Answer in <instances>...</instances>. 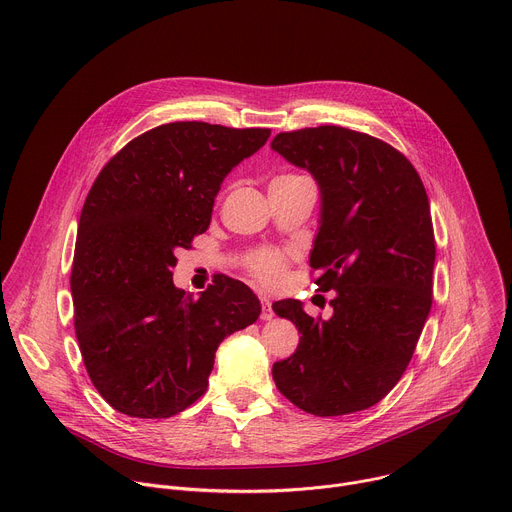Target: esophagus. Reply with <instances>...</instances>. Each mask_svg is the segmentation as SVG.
I'll use <instances>...</instances> for the list:
<instances>
[{
    "label": "esophagus",
    "instance_id": "1",
    "mask_svg": "<svg viewBox=\"0 0 512 512\" xmlns=\"http://www.w3.org/2000/svg\"><path fill=\"white\" fill-rule=\"evenodd\" d=\"M275 314L271 310V302L267 298H261V320H271Z\"/></svg>",
    "mask_w": 512,
    "mask_h": 512
}]
</instances>
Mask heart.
<instances>
[{"label":"heart","mask_w":512,"mask_h":512,"mask_svg":"<svg viewBox=\"0 0 512 512\" xmlns=\"http://www.w3.org/2000/svg\"><path fill=\"white\" fill-rule=\"evenodd\" d=\"M296 180H308V178H304L300 174H283V176L275 178L273 184L296 182ZM245 265L257 281H261L265 285H277L283 279V273L287 267V255L279 249H255L247 255Z\"/></svg>","instance_id":"b5f03b06"}]
</instances>
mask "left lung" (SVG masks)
<instances>
[{"label": "left lung", "instance_id": "left-lung-1", "mask_svg": "<svg viewBox=\"0 0 512 512\" xmlns=\"http://www.w3.org/2000/svg\"><path fill=\"white\" fill-rule=\"evenodd\" d=\"M271 148L320 184L310 265L318 291H336L330 320L298 300L273 304L302 334L273 364V381L318 417L369 409L399 383L431 310L435 239L423 182L393 145L338 125L277 133Z\"/></svg>", "mask_w": 512, "mask_h": 512}]
</instances>
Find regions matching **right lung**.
<instances>
[{
  "label": "right lung",
  "mask_w": 512,
  "mask_h": 512,
  "mask_svg": "<svg viewBox=\"0 0 512 512\" xmlns=\"http://www.w3.org/2000/svg\"><path fill=\"white\" fill-rule=\"evenodd\" d=\"M265 127L174 121L131 139L85 200L70 291L85 369L119 413L166 419L200 399L214 352L253 324V291L218 275L200 298L172 281L212 216L225 176L267 141Z\"/></svg>",
  "instance_id": "1"
}]
</instances>
